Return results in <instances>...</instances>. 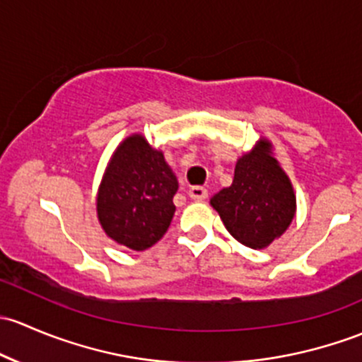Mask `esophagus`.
I'll use <instances>...</instances> for the list:
<instances>
[{
	"label": "esophagus",
	"instance_id": "34e87169",
	"mask_svg": "<svg viewBox=\"0 0 362 362\" xmlns=\"http://www.w3.org/2000/svg\"><path fill=\"white\" fill-rule=\"evenodd\" d=\"M188 195L189 199L193 200H206L209 197V192L204 186H192V188L188 189Z\"/></svg>",
	"mask_w": 362,
	"mask_h": 362
}]
</instances>
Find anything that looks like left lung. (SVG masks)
<instances>
[{"label": "left lung", "instance_id": "1", "mask_svg": "<svg viewBox=\"0 0 362 362\" xmlns=\"http://www.w3.org/2000/svg\"><path fill=\"white\" fill-rule=\"evenodd\" d=\"M211 206L232 237L251 249L267 247L288 230L296 197L267 139L237 160L232 186L216 193Z\"/></svg>", "mask_w": 362, "mask_h": 362}]
</instances>
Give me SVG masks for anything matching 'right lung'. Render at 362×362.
<instances>
[{
    "label": "right lung",
    "mask_w": 362,
    "mask_h": 362,
    "mask_svg": "<svg viewBox=\"0 0 362 362\" xmlns=\"http://www.w3.org/2000/svg\"><path fill=\"white\" fill-rule=\"evenodd\" d=\"M177 180L163 153L134 134L117 148L98 193V218L106 235L134 251L156 244L173 221Z\"/></svg>",
    "instance_id": "right-lung-1"
}]
</instances>
